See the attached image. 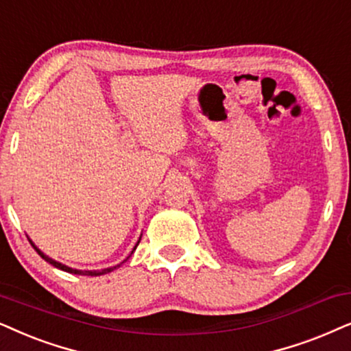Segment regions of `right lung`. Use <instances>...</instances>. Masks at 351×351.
Listing matches in <instances>:
<instances>
[{
	"label": "right lung",
	"mask_w": 351,
	"mask_h": 351,
	"mask_svg": "<svg viewBox=\"0 0 351 351\" xmlns=\"http://www.w3.org/2000/svg\"><path fill=\"white\" fill-rule=\"evenodd\" d=\"M29 242H30V245L32 247L35 248V252L40 254V256H42L45 261L47 263H49V265L51 266H54V267H58V269H61V271H66V272H71V274H77V276H103V274H108V272H111V271H114V269H117V267H119L121 265H117V266H112V267H106V269H101V271H80V269H72V267H69V266H66V265H61V263H58V261H54V259H51L49 256H47V254H45L42 250H38L35 247V243L32 242V240L29 239ZM140 243V240L138 242H136V245ZM136 245L134 247V250L136 248ZM134 250H132V253H134Z\"/></svg>",
	"instance_id": "1"
}]
</instances>
